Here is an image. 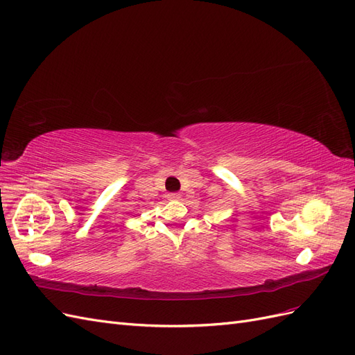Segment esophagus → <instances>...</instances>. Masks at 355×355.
I'll return each instance as SVG.
<instances>
[{
	"label": "esophagus",
	"instance_id": "esophagus-1",
	"mask_svg": "<svg viewBox=\"0 0 355 355\" xmlns=\"http://www.w3.org/2000/svg\"><path fill=\"white\" fill-rule=\"evenodd\" d=\"M170 200H180V194H178V192H171V194L167 196Z\"/></svg>",
	"mask_w": 355,
	"mask_h": 355
}]
</instances>
